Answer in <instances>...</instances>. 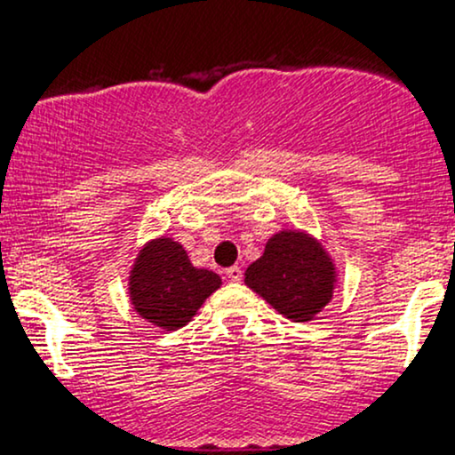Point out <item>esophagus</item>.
Instances as JSON below:
<instances>
[{"label":"esophagus","instance_id":"obj_1","mask_svg":"<svg viewBox=\"0 0 455 455\" xmlns=\"http://www.w3.org/2000/svg\"><path fill=\"white\" fill-rule=\"evenodd\" d=\"M227 278L233 280V282L242 280V278H243L242 267H239V265H233V267H228V269H227Z\"/></svg>","mask_w":455,"mask_h":455}]
</instances>
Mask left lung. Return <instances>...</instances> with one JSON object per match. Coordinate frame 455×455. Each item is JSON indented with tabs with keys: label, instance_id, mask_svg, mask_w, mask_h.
Segmentation results:
<instances>
[{
	"label": "left lung",
	"instance_id": "1",
	"mask_svg": "<svg viewBox=\"0 0 455 455\" xmlns=\"http://www.w3.org/2000/svg\"><path fill=\"white\" fill-rule=\"evenodd\" d=\"M333 278V265L321 245L295 231L274 235L263 257L245 269V284L295 321H307L329 304Z\"/></svg>",
	"mask_w": 455,
	"mask_h": 455
}]
</instances>
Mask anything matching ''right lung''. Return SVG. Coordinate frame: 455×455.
Returning a JSON list of instances; mask_svg holds the SVG:
<instances>
[{"label": "right lung", "instance_id": "1", "mask_svg": "<svg viewBox=\"0 0 455 455\" xmlns=\"http://www.w3.org/2000/svg\"><path fill=\"white\" fill-rule=\"evenodd\" d=\"M218 286L220 275L192 267L186 250L166 237L145 245L130 275L134 310L166 331L184 327Z\"/></svg>", "mask_w": 455, "mask_h": 455}]
</instances>
